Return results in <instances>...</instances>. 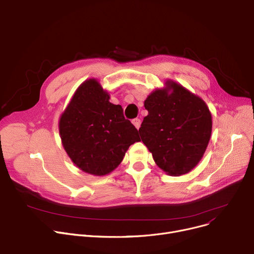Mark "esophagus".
<instances>
[{"mask_svg": "<svg viewBox=\"0 0 254 254\" xmlns=\"http://www.w3.org/2000/svg\"><path fill=\"white\" fill-rule=\"evenodd\" d=\"M132 124H133L134 126H135V128H136V129H139L140 124H141L140 119H138V118H136V119H133V120H132Z\"/></svg>", "mask_w": 254, "mask_h": 254, "instance_id": "obj_1", "label": "esophagus"}]
</instances>
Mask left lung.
I'll use <instances>...</instances> for the list:
<instances>
[{"label": "left lung", "mask_w": 254, "mask_h": 254, "mask_svg": "<svg viewBox=\"0 0 254 254\" xmlns=\"http://www.w3.org/2000/svg\"><path fill=\"white\" fill-rule=\"evenodd\" d=\"M165 84L144 100L148 114L138 131L157 165L178 176L202 159L211 136L212 117L199 96L173 81Z\"/></svg>", "instance_id": "1"}]
</instances>
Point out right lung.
Segmentation results:
<instances>
[{
  "mask_svg": "<svg viewBox=\"0 0 254 254\" xmlns=\"http://www.w3.org/2000/svg\"><path fill=\"white\" fill-rule=\"evenodd\" d=\"M59 134L74 165L97 176L116 169L129 146L139 141L122 107L110 102L95 79L85 81L74 92L59 120Z\"/></svg>",
  "mask_w": 254,
  "mask_h": 254,
  "instance_id": "add662e5",
  "label": "right lung"
}]
</instances>
